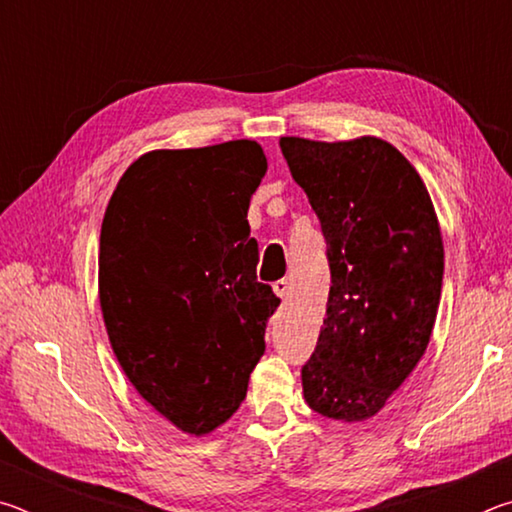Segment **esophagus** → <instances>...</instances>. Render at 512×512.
<instances>
[{
    "label": "esophagus",
    "instance_id": "1",
    "mask_svg": "<svg viewBox=\"0 0 512 512\" xmlns=\"http://www.w3.org/2000/svg\"><path fill=\"white\" fill-rule=\"evenodd\" d=\"M289 289H291V287H289V282H287V280H277V282L273 284L275 296H277V298H282V300L289 296Z\"/></svg>",
    "mask_w": 512,
    "mask_h": 512
}]
</instances>
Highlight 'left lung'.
Listing matches in <instances>:
<instances>
[{"instance_id": "8db88e82", "label": "left lung", "mask_w": 512, "mask_h": 512, "mask_svg": "<svg viewBox=\"0 0 512 512\" xmlns=\"http://www.w3.org/2000/svg\"><path fill=\"white\" fill-rule=\"evenodd\" d=\"M327 241V311L302 368L309 409L341 422L384 409L427 350L445 248L420 173L381 137H280Z\"/></svg>"}]
</instances>
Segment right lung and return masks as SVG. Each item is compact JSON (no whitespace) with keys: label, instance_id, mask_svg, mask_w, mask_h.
<instances>
[{"label":"right lung","instance_id":"right-lung-1","mask_svg":"<svg viewBox=\"0 0 512 512\" xmlns=\"http://www.w3.org/2000/svg\"><path fill=\"white\" fill-rule=\"evenodd\" d=\"M268 169L255 140L158 149L112 192L99 239V305L133 388L189 436L232 418L280 305L257 282L248 207Z\"/></svg>","mask_w":512,"mask_h":512}]
</instances>
